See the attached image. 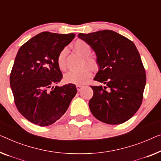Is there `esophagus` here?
<instances>
[{
	"instance_id": "1",
	"label": "esophagus",
	"mask_w": 161,
	"mask_h": 161,
	"mask_svg": "<svg viewBox=\"0 0 161 161\" xmlns=\"http://www.w3.org/2000/svg\"><path fill=\"white\" fill-rule=\"evenodd\" d=\"M76 89H77V91L78 92H80V91L81 90V88L83 87V85H77L76 86Z\"/></svg>"
}]
</instances>
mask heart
Returning <instances> with one entry per match:
<instances>
[{
  "mask_svg": "<svg viewBox=\"0 0 161 161\" xmlns=\"http://www.w3.org/2000/svg\"><path fill=\"white\" fill-rule=\"evenodd\" d=\"M74 48L76 53L85 57V63L89 66L94 67L96 66V62L92 58L89 56L91 53L90 45L82 40H77L74 43ZM67 49L64 48L59 53L57 57L58 66L61 70L66 68V57ZM92 75V71L88 66H85L80 69L71 70L64 75V81L66 83L74 84V85H83L87 82Z\"/></svg>",
  "mask_w": 161,
  "mask_h": 161,
  "instance_id": "heart-1",
  "label": "heart"
}]
</instances>
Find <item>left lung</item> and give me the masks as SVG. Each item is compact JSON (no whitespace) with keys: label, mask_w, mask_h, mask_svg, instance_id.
I'll return each instance as SVG.
<instances>
[{"label":"left lung","mask_w":161,"mask_h":161,"mask_svg":"<svg viewBox=\"0 0 161 161\" xmlns=\"http://www.w3.org/2000/svg\"><path fill=\"white\" fill-rule=\"evenodd\" d=\"M97 56L99 71L94 80L104 86H90L89 107L93 116L108 124H120L140 108L146 84L142 60L132 41L112 30L83 34Z\"/></svg>","instance_id":"left-lung-1"}]
</instances>
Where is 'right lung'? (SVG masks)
Returning a JSON list of instances; mask_svg holds the SVG:
<instances>
[{
    "label": "right lung",
    "instance_id": "right-lung-1",
    "mask_svg": "<svg viewBox=\"0 0 161 161\" xmlns=\"http://www.w3.org/2000/svg\"><path fill=\"white\" fill-rule=\"evenodd\" d=\"M74 37L73 33L43 32L25 42L16 54L11 88L18 111L33 124L46 126L55 123L76 94L74 84L53 87L63 77L57 57Z\"/></svg>",
    "mask_w": 161,
    "mask_h": 161
}]
</instances>
